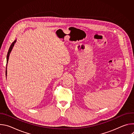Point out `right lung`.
Wrapping results in <instances>:
<instances>
[{
  "mask_svg": "<svg viewBox=\"0 0 134 134\" xmlns=\"http://www.w3.org/2000/svg\"><path fill=\"white\" fill-rule=\"evenodd\" d=\"M15 42H16V40H15V41L12 43V44L10 45V47H9V50H8V53H7V63H8V58H9V54H10V52H11V51H12V49H13V47H14V44H15ZM7 64H6V65H7ZM6 74H7V71H6Z\"/></svg>",
  "mask_w": 134,
  "mask_h": 134,
  "instance_id": "obj_1",
  "label": "right lung"
}]
</instances>
